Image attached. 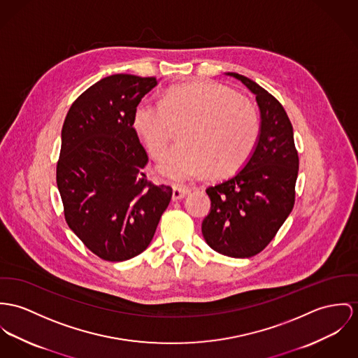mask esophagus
<instances>
[{
  "label": "esophagus",
  "instance_id": "1",
  "mask_svg": "<svg viewBox=\"0 0 358 358\" xmlns=\"http://www.w3.org/2000/svg\"><path fill=\"white\" fill-rule=\"evenodd\" d=\"M189 193V189L188 188H182V187H173V194H171V199L174 200V201H177V200H180V199H182V197H185L187 194Z\"/></svg>",
  "mask_w": 358,
  "mask_h": 358
}]
</instances>
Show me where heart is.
<instances>
[{"label":"heart","instance_id":"b5f03b06","mask_svg":"<svg viewBox=\"0 0 358 358\" xmlns=\"http://www.w3.org/2000/svg\"><path fill=\"white\" fill-rule=\"evenodd\" d=\"M188 120L182 141L166 155L161 171L182 181L201 174L227 176L245 165L259 135L253 106L220 83L197 82L170 87L161 101L143 98L134 109L132 127L154 159L165 155L170 124Z\"/></svg>","mask_w":358,"mask_h":358}]
</instances>
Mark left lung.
Segmentation results:
<instances>
[{
	"label": "left lung",
	"instance_id": "1",
	"mask_svg": "<svg viewBox=\"0 0 358 358\" xmlns=\"http://www.w3.org/2000/svg\"><path fill=\"white\" fill-rule=\"evenodd\" d=\"M227 75L256 95L260 135L244 169L206 189L211 207L201 223V233L218 253L250 257L273 241L294 207L299 154L292 122L279 101L245 76Z\"/></svg>",
	"mask_w": 358,
	"mask_h": 358
}]
</instances>
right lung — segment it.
I'll return each mask as SVG.
<instances>
[{
	"instance_id": "1",
	"label": "right lung",
	"mask_w": 358,
	"mask_h": 358,
	"mask_svg": "<svg viewBox=\"0 0 358 358\" xmlns=\"http://www.w3.org/2000/svg\"><path fill=\"white\" fill-rule=\"evenodd\" d=\"M155 78L111 75L72 103L61 131L57 187L71 230L98 257L132 259L150 245L173 189L147 180L148 155L132 127Z\"/></svg>"
}]
</instances>
